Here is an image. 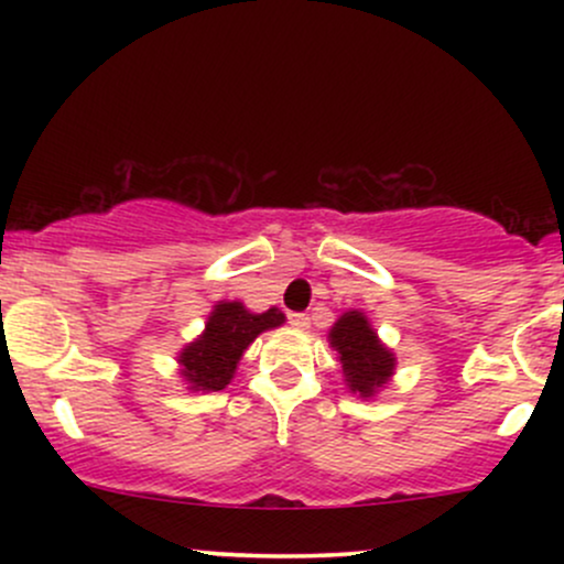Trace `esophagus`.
Listing matches in <instances>:
<instances>
[{
    "label": "esophagus",
    "instance_id": "esophagus-1",
    "mask_svg": "<svg viewBox=\"0 0 564 564\" xmlns=\"http://www.w3.org/2000/svg\"><path fill=\"white\" fill-rule=\"evenodd\" d=\"M289 323L294 328H300V332H304V328H310V318L304 313H291L289 315Z\"/></svg>",
    "mask_w": 564,
    "mask_h": 564
}]
</instances>
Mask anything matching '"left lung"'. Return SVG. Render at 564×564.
Segmentation results:
<instances>
[{"label":"left lung","instance_id":"left-lung-1","mask_svg":"<svg viewBox=\"0 0 564 564\" xmlns=\"http://www.w3.org/2000/svg\"><path fill=\"white\" fill-rule=\"evenodd\" d=\"M328 345L339 355L341 379H345L347 390L358 398H377L392 381L398 358L379 339L377 328L360 310H347L339 315V321L328 328Z\"/></svg>","mask_w":564,"mask_h":564}]
</instances>
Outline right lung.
<instances>
[{"instance_id": "1", "label": "right lung", "mask_w": 564, "mask_h": 564, "mask_svg": "<svg viewBox=\"0 0 564 564\" xmlns=\"http://www.w3.org/2000/svg\"><path fill=\"white\" fill-rule=\"evenodd\" d=\"M278 307L251 313L243 302L223 300L212 307L204 332L177 352V371L191 392H219L236 377L243 352L264 332L283 326Z\"/></svg>"}]
</instances>
